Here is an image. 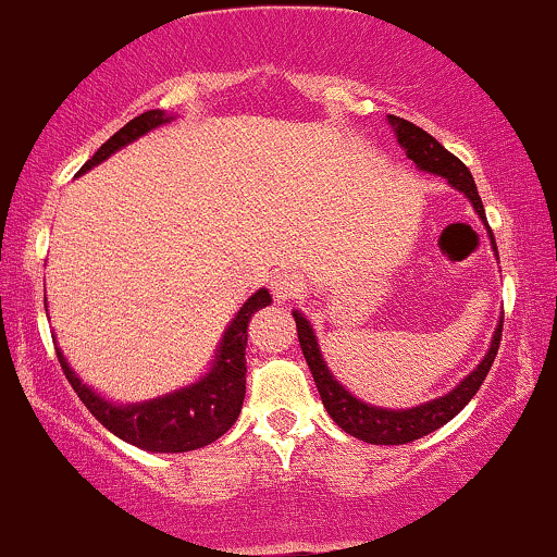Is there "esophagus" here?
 Here are the masks:
<instances>
[{
  "mask_svg": "<svg viewBox=\"0 0 557 557\" xmlns=\"http://www.w3.org/2000/svg\"><path fill=\"white\" fill-rule=\"evenodd\" d=\"M302 278L294 271H278L271 276V294L278 299V302H289V299H297L302 294Z\"/></svg>",
  "mask_w": 557,
  "mask_h": 557,
  "instance_id": "34e87169",
  "label": "esophagus"
}]
</instances>
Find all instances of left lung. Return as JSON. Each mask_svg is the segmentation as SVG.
Returning a JSON list of instances; mask_svg holds the SVG:
<instances>
[{"label": "left lung", "mask_w": 557, "mask_h": 557, "mask_svg": "<svg viewBox=\"0 0 557 557\" xmlns=\"http://www.w3.org/2000/svg\"><path fill=\"white\" fill-rule=\"evenodd\" d=\"M391 124L396 127V137L401 143L404 150L422 172H433L446 176V180L454 185L456 189H461L469 200H472L474 211L480 213L482 221L485 219V208H482V198L476 193V185L469 174V169L456 159L450 150H446L441 143L435 140L433 135L424 133L422 127L411 124L407 120H398V116H391ZM493 237V232H490ZM495 242V239H493ZM294 320H297V336H299V346H302V355L310 364L312 377H315L318 394L323 398V407L331 414V420L344 430V433L359 437L364 443H375V446H401V443H411L417 437L433 433V430L443 428V424L454 420L459 411L472 401V396L480 391V385L485 383L490 368H493L495 355H498L500 346V336H503V320L495 331L493 344H490V351L485 359L480 362L472 375H467L463 381L450 391L448 396L435 398V401L422 404V407L407 409V411H388V409H375L368 407L364 401H359L344 388L336 377L331 375V370L325 368L323 355L318 349V338L312 336L310 323L307 318L294 312Z\"/></svg>", "instance_id": "left-lung-1"}]
</instances>
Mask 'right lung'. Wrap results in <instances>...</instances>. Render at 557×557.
Returning a JSON list of instances; mask_svg holds the SVG:
<instances>
[{"label": "right lung", "instance_id": "1", "mask_svg": "<svg viewBox=\"0 0 557 557\" xmlns=\"http://www.w3.org/2000/svg\"><path fill=\"white\" fill-rule=\"evenodd\" d=\"M163 122H169V116L161 109L146 111V114L129 120L96 150L94 159L83 163L81 174ZM265 305H271V294L265 289L252 294L242 305L237 318L232 320L224 338H221L219 355H215L211 372L202 381L148 404L114 407V404L103 401L101 396H96L94 391L85 388L77 381L75 372L70 370V364L64 362L59 349L57 357L64 370V377H67L75 394L81 396V401L103 428L111 430L116 437H122V441L133 443L137 448L156 450V454H185V450L202 448L208 443L219 441L237 422L242 401H245L247 323H250L252 312H258Z\"/></svg>", "mask_w": 557, "mask_h": 557}]
</instances>
